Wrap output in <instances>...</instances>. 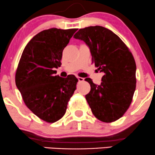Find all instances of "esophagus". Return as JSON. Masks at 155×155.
I'll use <instances>...</instances> for the list:
<instances>
[{"instance_id":"34e87169","label":"esophagus","mask_w":155,"mask_h":155,"mask_svg":"<svg viewBox=\"0 0 155 155\" xmlns=\"http://www.w3.org/2000/svg\"><path fill=\"white\" fill-rule=\"evenodd\" d=\"M77 79H78V80H79V81H84V78L79 77V76H78Z\"/></svg>"}]
</instances>
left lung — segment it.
Instances as JSON below:
<instances>
[{"mask_svg":"<svg viewBox=\"0 0 155 155\" xmlns=\"http://www.w3.org/2000/svg\"><path fill=\"white\" fill-rule=\"evenodd\" d=\"M74 38L86 43L92 63L104 74L100 85L85 79L91 87L85 97L92 114L104 122L119 120L128 109L136 90V65L132 53L118 35L102 26L81 28Z\"/></svg>","mask_w":155,"mask_h":155,"instance_id":"obj_1","label":"left lung"}]
</instances>
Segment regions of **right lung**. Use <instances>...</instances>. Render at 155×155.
I'll list each match as a JSON object with an SVG mask.
<instances>
[{"instance_id":"obj_1","label":"right lung","mask_w":155,"mask_h":155,"mask_svg":"<svg viewBox=\"0 0 155 155\" xmlns=\"http://www.w3.org/2000/svg\"><path fill=\"white\" fill-rule=\"evenodd\" d=\"M76 31L50 28L38 33L25 47L16 71V85L27 107L49 123L64 116L76 89L75 76L62 78L54 71L61 65L64 48Z\"/></svg>"}]
</instances>
